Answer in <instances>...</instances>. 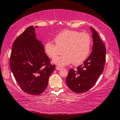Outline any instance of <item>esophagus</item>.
Wrapping results in <instances>:
<instances>
[{
  "label": "esophagus",
  "instance_id": "1",
  "mask_svg": "<svg viewBox=\"0 0 120 120\" xmlns=\"http://www.w3.org/2000/svg\"><path fill=\"white\" fill-rule=\"evenodd\" d=\"M56 70H61V68L60 67H56Z\"/></svg>",
  "mask_w": 120,
  "mask_h": 120
}]
</instances>
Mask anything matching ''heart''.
Returning a JSON list of instances; mask_svg holds the SVG:
<instances>
[{
    "mask_svg": "<svg viewBox=\"0 0 120 120\" xmlns=\"http://www.w3.org/2000/svg\"><path fill=\"white\" fill-rule=\"evenodd\" d=\"M55 44L47 42L45 44V51L51 58L57 57L63 52L64 54L53 60V63L60 67L82 63L90 52L91 38L86 32L76 30H64L56 35Z\"/></svg>",
    "mask_w": 120,
    "mask_h": 120,
    "instance_id": "heart-1",
    "label": "heart"
}]
</instances>
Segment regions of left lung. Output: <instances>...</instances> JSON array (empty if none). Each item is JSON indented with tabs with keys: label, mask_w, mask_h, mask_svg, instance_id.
<instances>
[{
	"label": "left lung",
	"mask_w": 120,
	"mask_h": 120,
	"mask_svg": "<svg viewBox=\"0 0 120 120\" xmlns=\"http://www.w3.org/2000/svg\"><path fill=\"white\" fill-rule=\"evenodd\" d=\"M93 45L90 56L82 64L74 70L71 69L66 78L68 87L77 93L90 90L104 70L106 49L98 33L91 27Z\"/></svg>",
	"instance_id": "left-lung-1"
}]
</instances>
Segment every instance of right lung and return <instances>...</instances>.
<instances>
[{
    "mask_svg": "<svg viewBox=\"0 0 120 120\" xmlns=\"http://www.w3.org/2000/svg\"><path fill=\"white\" fill-rule=\"evenodd\" d=\"M28 27L13 44L10 68L22 90L31 95L42 94L55 65L44 52L43 45L37 39L35 28Z\"/></svg>",
    "mask_w": 120,
    "mask_h": 120,
    "instance_id": "obj_1",
    "label": "right lung"
}]
</instances>
